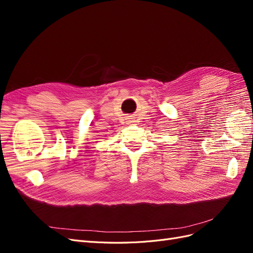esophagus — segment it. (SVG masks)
<instances>
[{
    "label": "esophagus",
    "instance_id": "1",
    "mask_svg": "<svg viewBox=\"0 0 253 253\" xmlns=\"http://www.w3.org/2000/svg\"><path fill=\"white\" fill-rule=\"evenodd\" d=\"M131 122H132V120H128V124H131Z\"/></svg>",
    "mask_w": 253,
    "mask_h": 253
}]
</instances>
